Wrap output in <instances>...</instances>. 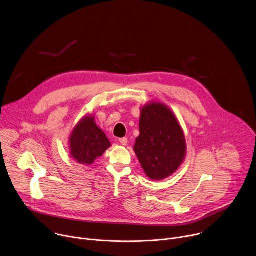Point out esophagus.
Masks as SVG:
<instances>
[{
  "mask_svg": "<svg viewBox=\"0 0 256 256\" xmlns=\"http://www.w3.org/2000/svg\"><path fill=\"white\" fill-rule=\"evenodd\" d=\"M120 142L122 146H126V144H128V138H120Z\"/></svg>",
  "mask_w": 256,
  "mask_h": 256,
  "instance_id": "34e87169",
  "label": "esophagus"
}]
</instances>
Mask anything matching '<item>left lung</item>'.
Instances as JSON below:
<instances>
[{
  "label": "left lung",
  "instance_id": "1",
  "mask_svg": "<svg viewBox=\"0 0 256 256\" xmlns=\"http://www.w3.org/2000/svg\"><path fill=\"white\" fill-rule=\"evenodd\" d=\"M138 126L134 151L144 174L156 181L174 174L186 156L184 132L174 112L164 103H146Z\"/></svg>",
  "mask_w": 256,
  "mask_h": 256
}]
</instances>
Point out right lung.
<instances>
[{"instance_id": "add662e5", "label": "right lung", "mask_w": 256, "mask_h": 256, "mask_svg": "<svg viewBox=\"0 0 256 256\" xmlns=\"http://www.w3.org/2000/svg\"><path fill=\"white\" fill-rule=\"evenodd\" d=\"M109 147H112V142L96 124L93 114L83 116L68 138L70 155L82 165L93 164Z\"/></svg>"}]
</instances>
